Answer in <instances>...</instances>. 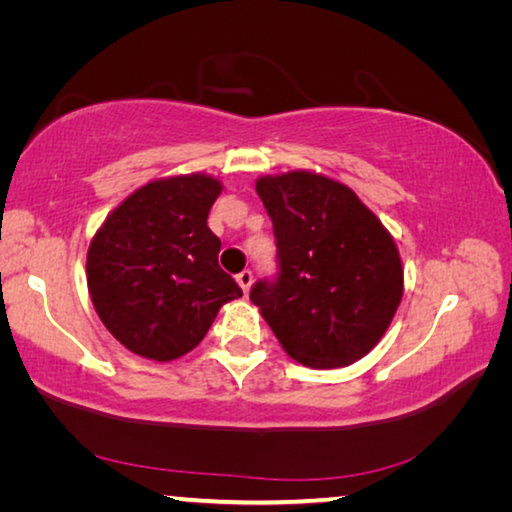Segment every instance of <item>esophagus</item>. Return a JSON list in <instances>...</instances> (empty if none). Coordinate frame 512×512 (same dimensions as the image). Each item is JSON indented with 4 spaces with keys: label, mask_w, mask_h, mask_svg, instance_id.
Listing matches in <instances>:
<instances>
[{
    "label": "esophagus",
    "mask_w": 512,
    "mask_h": 512,
    "mask_svg": "<svg viewBox=\"0 0 512 512\" xmlns=\"http://www.w3.org/2000/svg\"><path fill=\"white\" fill-rule=\"evenodd\" d=\"M237 282H239V287L244 289V293H248L250 291V284H253V271H241L239 275H237Z\"/></svg>",
    "instance_id": "1"
}]
</instances>
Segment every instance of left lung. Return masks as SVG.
I'll return each instance as SVG.
<instances>
[{
    "instance_id": "left-lung-1",
    "label": "left lung",
    "mask_w": 512,
    "mask_h": 512,
    "mask_svg": "<svg viewBox=\"0 0 512 512\" xmlns=\"http://www.w3.org/2000/svg\"><path fill=\"white\" fill-rule=\"evenodd\" d=\"M273 221L280 273L250 300L291 359L343 368L375 348L400 307L395 241L348 185L314 171L257 178Z\"/></svg>"
}]
</instances>
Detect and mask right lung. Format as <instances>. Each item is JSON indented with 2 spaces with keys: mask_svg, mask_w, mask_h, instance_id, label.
<instances>
[{
  "mask_svg": "<svg viewBox=\"0 0 512 512\" xmlns=\"http://www.w3.org/2000/svg\"><path fill=\"white\" fill-rule=\"evenodd\" d=\"M207 173L158 178L108 214L88 248V291L101 323L133 354L173 361L203 341L239 284L219 266L207 214L221 194Z\"/></svg>",
  "mask_w": 512,
  "mask_h": 512,
  "instance_id": "1",
  "label": "right lung"
}]
</instances>
